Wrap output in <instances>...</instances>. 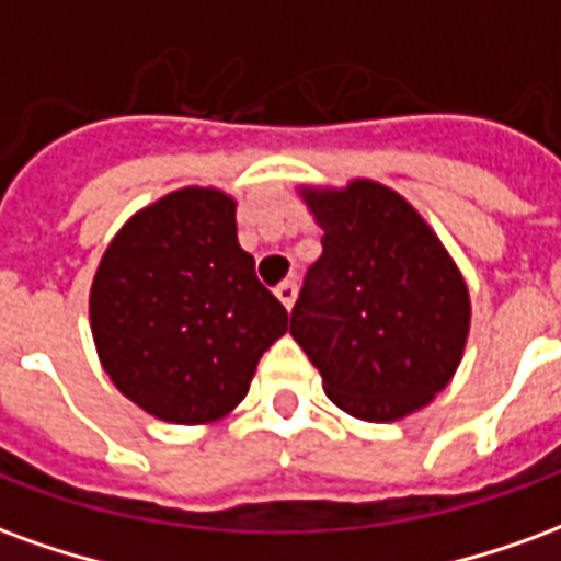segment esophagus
<instances>
[{"label": "esophagus", "mask_w": 561, "mask_h": 561, "mask_svg": "<svg viewBox=\"0 0 561 561\" xmlns=\"http://www.w3.org/2000/svg\"><path fill=\"white\" fill-rule=\"evenodd\" d=\"M276 297H279L285 309H291L294 300H297V282L294 279L279 282V285H276Z\"/></svg>", "instance_id": "obj_1"}]
</instances>
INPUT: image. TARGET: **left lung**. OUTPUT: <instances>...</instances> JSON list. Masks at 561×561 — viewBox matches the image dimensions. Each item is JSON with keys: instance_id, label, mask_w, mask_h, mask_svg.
Here are the masks:
<instances>
[{"instance_id": "obj_1", "label": "left lung", "mask_w": 561, "mask_h": 561, "mask_svg": "<svg viewBox=\"0 0 561 561\" xmlns=\"http://www.w3.org/2000/svg\"><path fill=\"white\" fill-rule=\"evenodd\" d=\"M324 252L291 309V336L342 412L400 421L457 373L469 288L442 240L393 188H304Z\"/></svg>"}]
</instances>
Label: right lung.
I'll return each mask as SVG.
<instances>
[{
  "label": "right lung",
  "mask_w": 561,
  "mask_h": 561,
  "mask_svg": "<svg viewBox=\"0 0 561 561\" xmlns=\"http://www.w3.org/2000/svg\"><path fill=\"white\" fill-rule=\"evenodd\" d=\"M92 340L123 397L168 423H213L249 393L288 312L237 243V204L180 188L123 225L95 270Z\"/></svg>",
  "instance_id": "1"
}]
</instances>
